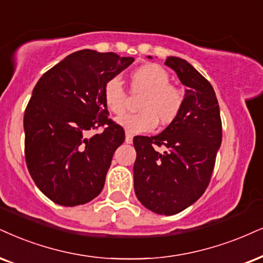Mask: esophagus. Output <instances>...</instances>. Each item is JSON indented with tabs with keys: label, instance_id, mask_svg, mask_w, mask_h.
Listing matches in <instances>:
<instances>
[{
	"label": "esophagus",
	"instance_id": "34e87169",
	"mask_svg": "<svg viewBox=\"0 0 263 263\" xmlns=\"http://www.w3.org/2000/svg\"><path fill=\"white\" fill-rule=\"evenodd\" d=\"M125 142H126V144H132V142H133V135L128 132L125 133Z\"/></svg>",
	"mask_w": 263,
	"mask_h": 263
}]
</instances>
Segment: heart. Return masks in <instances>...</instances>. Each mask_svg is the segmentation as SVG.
<instances>
[{
	"label": "heart",
	"mask_w": 263,
	"mask_h": 263,
	"mask_svg": "<svg viewBox=\"0 0 263 263\" xmlns=\"http://www.w3.org/2000/svg\"><path fill=\"white\" fill-rule=\"evenodd\" d=\"M170 83V73L160 64L146 63L135 68L130 74V85L132 91L144 92L138 106L140 112L119 117L117 123L130 134L151 132L158 121L163 125L173 123L183 108L184 93ZM102 99L113 115L124 112L126 92L118 77H112L105 83Z\"/></svg>",
	"instance_id": "1"
}]
</instances>
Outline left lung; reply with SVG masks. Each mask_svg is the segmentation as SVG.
<instances>
[{
  "label": "left lung",
  "mask_w": 263,
  "mask_h": 263,
  "mask_svg": "<svg viewBox=\"0 0 263 263\" xmlns=\"http://www.w3.org/2000/svg\"><path fill=\"white\" fill-rule=\"evenodd\" d=\"M164 64L187 87L183 108L161 134L134 138V190L146 209L171 216L193 205L209 186L222 142V122L209 80L179 57H167ZM155 146L166 151L161 154Z\"/></svg>",
  "instance_id": "left-lung-1"
}]
</instances>
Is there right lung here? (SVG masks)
Wrapping results in <instances>:
<instances>
[{"label": "right lung", "instance_id": "add662e5", "mask_svg": "<svg viewBox=\"0 0 263 263\" xmlns=\"http://www.w3.org/2000/svg\"><path fill=\"white\" fill-rule=\"evenodd\" d=\"M133 62L113 52L78 51L32 90L24 113L25 161L36 186L58 205H84L101 193L113 154L124 141L122 126L108 118L102 89ZM99 126L105 129L90 137Z\"/></svg>", "mask_w": 263, "mask_h": 263}]
</instances>
